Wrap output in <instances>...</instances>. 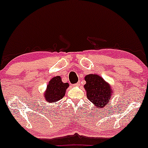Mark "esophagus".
<instances>
[{
    "label": "esophagus",
    "mask_w": 148,
    "mask_h": 148,
    "mask_svg": "<svg viewBox=\"0 0 148 148\" xmlns=\"http://www.w3.org/2000/svg\"><path fill=\"white\" fill-rule=\"evenodd\" d=\"M78 85H80V82H78L77 83L74 84V86H78Z\"/></svg>",
    "instance_id": "obj_1"
}]
</instances>
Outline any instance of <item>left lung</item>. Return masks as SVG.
I'll return each mask as SVG.
<instances>
[{
	"label": "left lung",
	"mask_w": 148,
	"mask_h": 148,
	"mask_svg": "<svg viewBox=\"0 0 148 148\" xmlns=\"http://www.w3.org/2000/svg\"><path fill=\"white\" fill-rule=\"evenodd\" d=\"M84 79L86 81L84 88L88 99L95 107H100V109L108 105L112 97V89L110 85L97 74H89Z\"/></svg>",
	"instance_id": "obj_1"
}]
</instances>
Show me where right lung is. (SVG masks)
<instances>
[{
	"label": "right lung",
	"instance_id": "add662e5",
	"mask_svg": "<svg viewBox=\"0 0 148 148\" xmlns=\"http://www.w3.org/2000/svg\"><path fill=\"white\" fill-rule=\"evenodd\" d=\"M68 86L69 84L62 82L59 76L52 78L49 82L46 92L44 94L46 100L49 103L60 100L64 96L66 89Z\"/></svg>",
	"mask_w": 148,
	"mask_h": 148
}]
</instances>
